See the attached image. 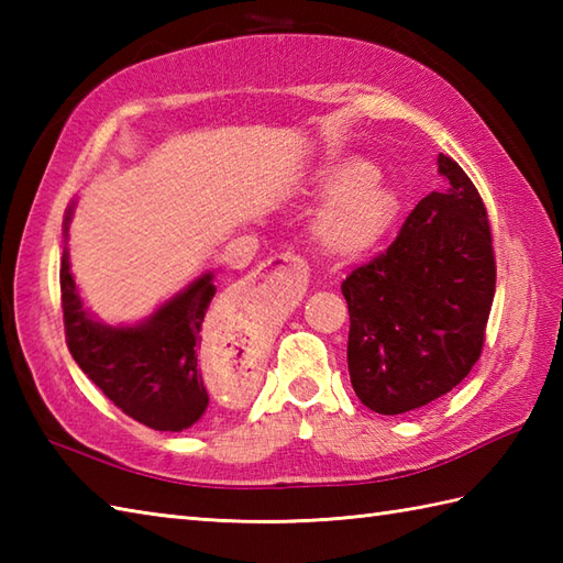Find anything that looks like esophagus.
I'll use <instances>...</instances> for the list:
<instances>
[{"label":"esophagus","mask_w":563,"mask_h":563,"mask_svg":"<svg viewBox=\"0 0 563 563\" xmlns=\"http://www.w3.org/2000/svg\"><path fill=\"white\" fill-rule=\"evenodd\" d=\"M275 263H290V266H300V258L292 256V254H280V256H271L268 261H263L261 266H275Z\"/></svg>","instance_id":"esophagus-1"}]
</instances>
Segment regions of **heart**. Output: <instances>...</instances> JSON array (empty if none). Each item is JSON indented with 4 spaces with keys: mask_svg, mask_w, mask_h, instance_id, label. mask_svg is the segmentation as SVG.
<instances>
[{
    "mask_svg": "<svg viewBox=\"0 0 563 563\" xmlns=\"http://www.w3.org/2000/svg\"><path fill=\"white\" fill-rule=\"evenodd\" d=\"M329 198L314 214L312 236L331 256L353 258L377 246L397 218V196L361 159H336L314 174Z\"/></svg>",
    "mask_w": 563,
    "mask_h": 563,
    "instance_id": "1",
    "label": "heart"
}]
</instances>
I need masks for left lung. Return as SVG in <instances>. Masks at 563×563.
Instances as JSON below:
<instances>
[{
  "instance_id": "8db88e82",
  "label": "left lung",
  "mask_w": 563,
  "mask_h": 563,
  "mask_svg": "<svg viewBox=\"0 0 563 563\" xmlns=\"http://www.w3.org/2000/svg\"><path fill=\"white\" fill-rule=\"evenodd\" d=\"M445 194L426 196L397 239L341 283L349 373L367 409L413 411L454 389L479 361L496 292V256L479 190L448 154Z\"/></svg>"
}]
</instances>
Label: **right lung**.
<instances>
[{
  "label": "right lung",
  "instance_id": "1",
  "mask_svg": "<svg viewBox=\"0 0 563 563\" xmlns=\"http://www.w3.org/2000/svg\"><path fill=\"white\" fill-rule=\"evenodd\" d=\"M59 292L67 349L118 409L142 426L172 433L198 421L208 409L198 349L214 297L210 275L188 285L145 324L130 329L101 327L87 317L67 254L59 266Z\"/></svg>",
  "mask_w": 563,
  "mask_h": 563
}]
</instances>
